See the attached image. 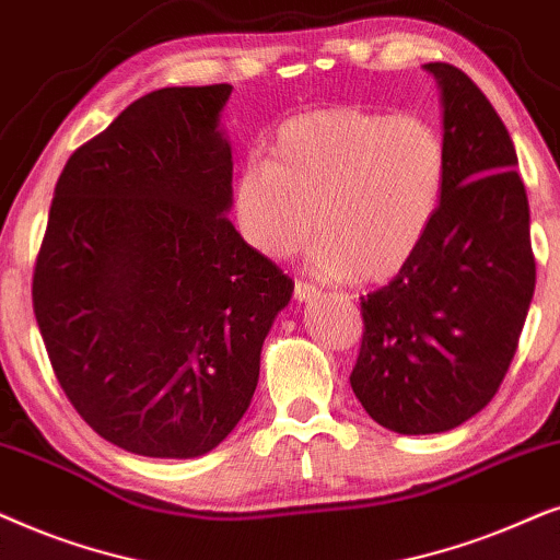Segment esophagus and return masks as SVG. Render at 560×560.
<instances>
[{
  "label": "esophagus",
  "mask_w": 560,
  "mask_h": 560,
  "mask_svg": "<svg viewBox=\"0 0 560 560\" xmlns=\"http://www.w3.org/2000/svg\"><path fill=\"white\" fill-rule=\"evenodd\" d=\"M294 296L300 302H310V300H317L319 296V289L315 284H307V281H296L294 284Z\"/></svg>",
  "instance_id": "obj_1"
}]
</instances>
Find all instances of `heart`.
Returning <instances> with one entry per match:
<instances>
[{
	"instance_id": "b5f03b06",
	"label": "heart",
	"mask_w": 560,
	"mask_h": 560,
	"mask_svg": "<svg viewBox=\"0 0 560 560\" xmlns=\"http://www.w3.org/2000/svg\"><path fill=\"white\" fill-rule=\"evenodd\" d=\"M445 166L443 136L424 117L355 104L302 112L279 125L266 163L241 171L235 222L268 258L294 256L317 230V273L384 281L420 250Z\"/></svg>"
}]
</instances>
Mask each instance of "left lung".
<instances>
[{"label":"left lung","instance_id":"obj_1","mask_svg":"<svg viewBox=\"0 0 560 560\" xmlns=\"http://www.w3.org/2000/svg\"><path fill=\"white\" fill-rule=\"evenodd\" d=\"M443 94V199L420 250L361 296L350 374L358 401L401 435L458 428L494 399L535 292L530 205L502 117L451 63H428Z\"/></svg>","mask_w":560,"mask_h":560}]
</instances>
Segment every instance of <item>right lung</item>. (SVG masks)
I'll return each mask as SVG.
<instances>
[{"instance_id": "1", "label": "right lung", "mask_w": 560, "mask_h": 560, "mask_svg": "<svg viewBox=\"0 0 560 560\" xmlns=\"http://www.w3.org/2000/svg\"><path fill=\"white\" fill-rule=\"evenodd\" d=\"M230 84L140 96L66 161L33 312L73 409L138 456L194 458L230 435L294 281L228 220Z\"/></svg>"}]
</instances>
